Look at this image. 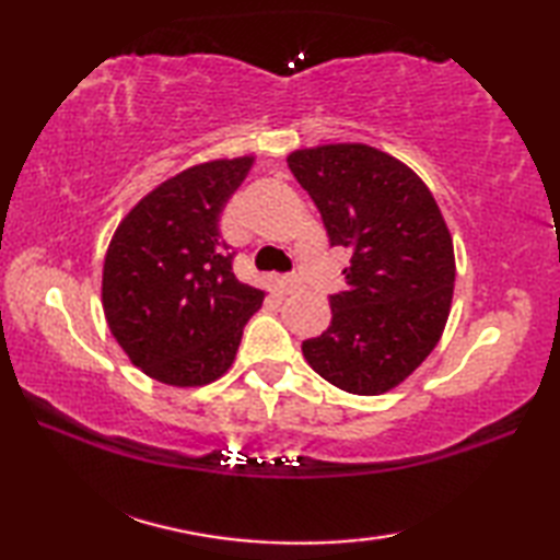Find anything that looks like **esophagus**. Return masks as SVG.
<instances>
[{
	"mask_svg": "<svg viewBox=\"0 0 560 560\" xmlns=\"http://www.w3.org/2000/svg\"><path fill=\"white\" fill-rule=\"evenodd\" d=\"M301 289V279L299 277H281L277 279V291L279 293H293Z\"/></svg>",
	"mask_w": 560,
	"mask_h": 560,
	"instance_id": "obj_1",
	"label": "esophagus"
}]
</instances>
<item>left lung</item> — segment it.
Wrapping results in <instances>:
<instances>
[{"mask_svg": "<svg viewBox=\"0 0 560 560\" xmlns=\"http://www.w3.org/2000/svg\"><path fill=\"white\" fill-rule=\"evenodd\" d=\"M287 161L331 247L351 253L347 291L329 299L323 335L303 341L305 361L351 395H385L443 337L455 291L447 223L421 177L375 147L323 144Z\"/></svg>", "mask_w": 560, "mask_h": 560, "instance_id": "8db88e82", "label": "left lung"}]
</instances>
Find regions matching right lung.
Returning a JSON list of instances; mask_svg holds the SVG:
<instances>
[{"label":"right lung","mask_w":560,"mask_h":560,"mask_svg":"<svg viewBox=\"0 0 560 560\" xmlns=\"http://www.w3.org/2000/svg\"><path fill=\"white\" fill-rule=\"evenodd\" d=\"M255 156L197 163L153 187L117 225L103 261V313L141 373L201 387L235 361L265 291L233 273L219 219Z\"/></svg>","instance_id":"obj_1"}]
</instances>
